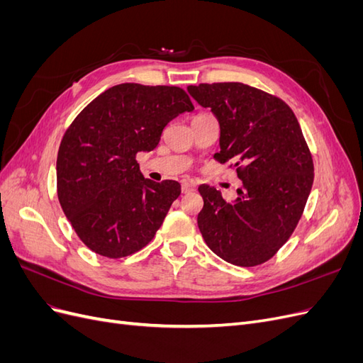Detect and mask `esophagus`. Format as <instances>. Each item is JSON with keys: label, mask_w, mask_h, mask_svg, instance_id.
<instances>
[{"label": "esophagus", "mask_w": 363, "mask_h": 363, "mask_svg": "<svg viewBox=\"0 0 363 363\" xmlns=\"http://www.w3.org/2000/svg\"><path fill=\"white\" fill-rule=\"evenodd\" d=\"M192 191H195V183H194V182H183V184H182V192H183V194H189V192H192Z\"/></svg>", "instance_id": "obj_1"}]
</instances>
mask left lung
<instances>
[{"instance_id": "left-lung-1", "label": "left lung", "mask_w": 363, "mask_h": 363, "mask_svg": "<svg viewBox=\"0 0 363 363\" xmlns=\"http://www.w3.org/2000/svg\"><path fill=\"white\" fill-rule=\"evenodd\" d=\"M188 92L218 119L215 159L233 162L242 180L232 203L200 186L203 239L232 265H260L291 238L312 189L313 162L301 127L280 98L244 83L189 86Z\"/></svg>"}]
</instances>
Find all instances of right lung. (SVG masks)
I'll return each mask as SVG.
<instances>
[{
    "label": "right lung",
    "instance_id": "obj_1",
    "mask_svg": "<svg viewBox=\"0 0 363 363\" xmlns=\"http://www.w3.org/2000/svg\"><path fill=\"white\" fill-rule=\"evenodd\" d=\"M192 111L180 87L123 83L74 119L57 155V195L87 248L119 259L155 238L182 188L144 179L136 155L155 150L169 121Z\"/></svg>",
    "mask_w": 363,
    "mask_h": 363
}]
</instances>
